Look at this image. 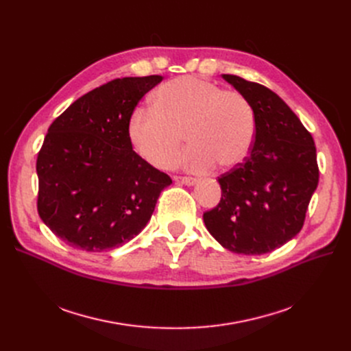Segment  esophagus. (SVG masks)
<instances>
[{
  "label": "esophagus",
  "mask_w": 351,
  "mask_h": 351,
  "mask_svg": "<svg viewBox=\"0 0 351 351\" xmlns=\"http://www.w3.org/2000/svg\"><path fill=\"white\" fill-rule=\"evenodd\" d=\"M175 182L179 183V185L193 186L195 183H196V179H193V178H182V176H178V178H175Z\"/></svg>",
  "instance_id": "esophagus-1"
}]
</instances>
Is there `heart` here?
Wrapping results in <instances>:
<instances>
[{
  "label": "heart",
  "instance_id": "b5f03b06",
  "mask_svg": "<svg viewBox=\"0 0 351 351\" xmlns=\"http://www.w3.org/2000/svg\"><path fill=\"white\" fill-rule=\"evenodd\" d=\"M182 135L189 147L176 166L192 172L210 171L216 163L234 168L253 146V108L239 92L222 90L196 77H179L156 89L152 108L136 106L128 119L132 147L155 168H166L178 155Z\"/></svg>",
  "mask_w": 351,
  "mask_h": 351
}]
</instances>
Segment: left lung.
I'll return each mask as SVG.
<instances>
[{
  "label": "left lung",
  "instance_id": "1",
  "mask_svg": "<svg viewBox=\"0 0 351 351\" xmlns=\"http://www.w3.org/2000/svg\"><path fill=\"white\" fill-rule=\"evenodd\" d=\"M222 78L252 105L256 135L245 162L217 179L222 199L204 213V222L225 249L263 254L282 247L303 228L319 183L316 146L278 94L236 75Z\"/></svg>",
  "mask_w": 351,
  "mask_h": 351
}]
</instances>
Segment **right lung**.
<instances>
[{
    "label": "right lung",
    "mask_w": 351,
    "mask_h": 351,
    "mask_svg": "<svg viewBox=\"0 0 351 351\" xmlns=\"http://www.w3.org/2000/svg\"><path fill=\"white\" fill-rule=\"evenodd\" d=\"M163 77H128L92 89L52 122L36 159L38 213L68 246L104 252L149 222L172 179L143 160L128 119Z\"/></svg>",
    "instance_id": "obj_1"
}]
</instances>
